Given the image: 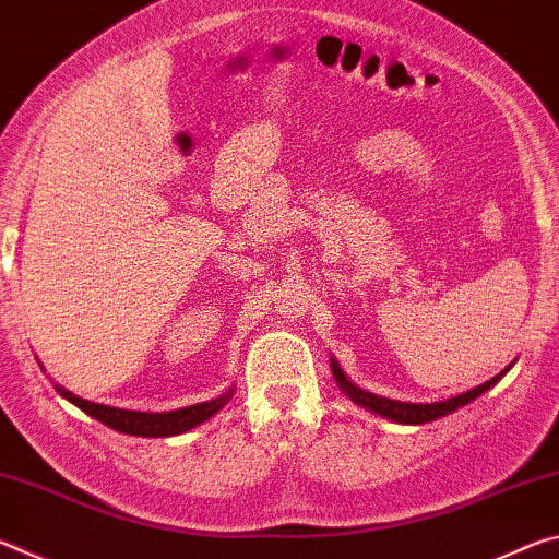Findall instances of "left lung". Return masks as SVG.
<instances>
[{"instance_id": "1", "label": "left lung", "mask_w": 559, "mask_h": 559, "mask_svg": "<svg viewBox=\"0 0 559 559\" xmlns=\"http://www.w3.org/2000/svg\"><path fill=\"white\" fill-rule=\"evenodd\" d=\"M333 374H335L340 390H343L355 404H362L365 409H370V412L380 414V416H386V419L400 421V424H427V421H433V419H441V416L456 412L459 406L468 404L471 400H476V396L484 394L490 384L498 382V377H493V380H488L486 384L473 386V390L463 392L459 396H451V400H447V402L406 404V402H394V400H386V396H377V394L359 390V386H355L353 382L347 380L337 365L333 367Z\"/></svg>"}]
</instances>
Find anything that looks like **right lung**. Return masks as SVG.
<instances>
[{"mask_svg":"<svg viewBox=\"0 0 559 559\" xmlns=\"http://www.w3.org/2000/svg\"><path fill=\"white\" fill-rule=\"evenodd\" d=\"M66 400H71L79 409L91 414L93 419H98L106 424V427L116 429L120 433H130V437H177V433H185L189 429L200 427L212 414H216L222 406L231 400L234 390H229L222 396H216L212 402H202V404H192L185 406V409L177 412H165V414H147V412H128V409H116V406H106V404H96V402H86L81 396H75L71 392L61 390Z\"/></svg>","mask_w":559,"mask_h":559,"instance_id":"obj_1","label":"right lung"}]
</instances>
